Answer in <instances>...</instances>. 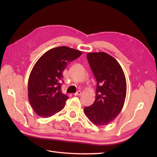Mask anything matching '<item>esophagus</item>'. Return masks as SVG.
<instances>
[{
  "mask_svg": "<svg viewBox=\"0 0 157 157\" xmlns=\"http://www.w3.org/2000/svg\"><path fill=\"white\" fill-rule=\"evenodd\" d=\"M82 94V92L80 91V90H78V91H77L75 94H74V95L75 96H80Z\"/></svg>",
  "mask_w": 157,
  "mask_h": 157,
  "instance_id": "1",
  "label": "esophagus"
}]
</instances>
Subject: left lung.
Listing matches in <instances>:
<instances>
[{
  "label": "left lung",
  "mask_w": 157,
  "mask_h": 157,
  "mask_svg": "<svg viewBox=\"0 0 157 157\" xmlns=\"http://www.w3.org/2000/svg\"><path fill=\"white\" fill-rule=\"evenodd\" d=\"M89 65L97 82L94 102L86 106V116L98 126L109 124L124 105L127 84L125 74L117 60L104 52L88 53Z\"/></svg>",
  "instance_id": "obj_1"
}]
</instances>
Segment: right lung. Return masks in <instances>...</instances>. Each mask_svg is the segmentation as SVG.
<instances>
[{
	"label": "right lung",
	"mask_w": 157,
	"mask_h": 157,
	"mask_svg": "<svg viewBox=\"0 0 157 157\" xmlns=\"http://www.w3.org/2000/svg\"><path fill=\"white\" fill-rule=\"evenodd\" d=\"M82 54L67 46H59L46 52L36 63L28 79V98L38 115L49 117L64 108L69 97L61 92L62 73L69 62Z\"/></svg>",
	"instance_id": "right-lung-1"
}]
</instances>
